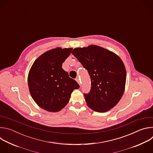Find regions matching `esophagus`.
<instances>
[{
    "label": "esophagus",
    "mask_w": 153,
    "mask_h": 153,
    "mask_svg": "<svg viewBox=\"0 0 153 153\" xmlns=\"http://www.w3.org/2000/svg\"><path fill=\"white\" fill-rule=\"evenodd\" d=\"M76 80L77 82V83L80 85V83H81V82H80V79H79V78H76Z\"/></svg>",
    "instance_id": "obj_1"
}]
</instances>
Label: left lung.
<instances>
[{
	"mask_svg": "<svg viewBox=\"0 0 153 153\" xmlns=\"http://www.w3.org/2000/svg\"><path fill=\"white\" fill-rule=\"evenodd\" d=\"M72 54L91 78V90L84 93L87 105L97 112L110 110L124 92L126 74L122 60L114 53L96 45L75 48Z\"/></svg>",
	"mask_w": 153,
	"mask_h": 153,
	"instance_id": "obj_1",
	"label": "left lung"
}]
</instances>
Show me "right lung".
<instances>
[{"instance_id": "add662e5", "label": "right lung", "mask_w": 153, "mask_h": 153, "mask_svg": "<svg viewBox=\"0 0 153 153\" xmlns=\"http://www.w3.org/2000/svg\"><path fill=\"white\" fill-rule=\"evenodd\" d=\"M73 48H57L39 57L33 64L28 78L30 94L36 103L50 112L66 105L73 91L80 86L62 68Z\"/></svg>"}]
</instances>
